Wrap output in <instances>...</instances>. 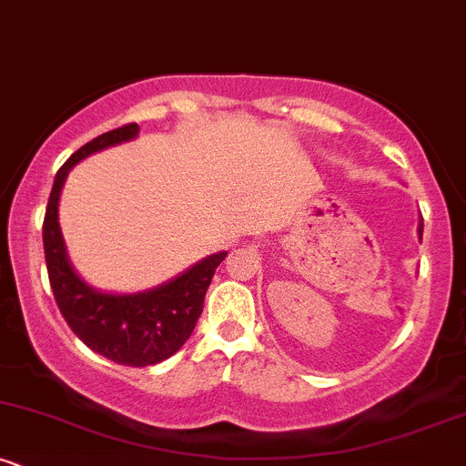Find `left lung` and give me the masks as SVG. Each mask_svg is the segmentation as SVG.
Masks as SVG:
<instances>
[{
  "mask_svg": "<svg viewBox=\"0 0 466 466\" xmlns=\"http://www.w3.org/2000/svg\"><path fill=\"white\" fill-rule=\"evenodd\" d=\"M422 227H424V224L420 222V227H418V235H420V239H422Z\"/></svg>",
  "mask_w": 466,
  "mask_h": 466,
  "instance_id": "obj_1",
  "label": "left lung"
}]
</instances>
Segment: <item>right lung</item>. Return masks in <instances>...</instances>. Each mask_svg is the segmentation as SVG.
<instances>
[{
    "instance_id": "add662e5",
    "label": "right lung",
    "mask_w": 466,
    "mask_h": 466,
    "mask_svg": "<svg viewBox=\"0 0 466 466\" xmlns=\"http://www.w3.org/2000/svg\"><path fill=\"white\" fill-rule=\"evenodd\" d=\"M137 124L113 128L84 144L55 175L53 191L44 215V255L48 279L59 311L73 333L95 353L127 367H151L171 358L191 338L204 309L215 268L227 251L208 255L182 275L142 293H102L88 287L68 262L57 222L59 193L66 175L79 159L133 139Z\"/></svg>"
}]
</instances>
